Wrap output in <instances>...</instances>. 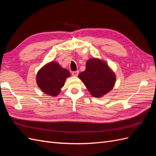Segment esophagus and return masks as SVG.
I'll return each instance as SVG.
<instances>
[{"instance_id": "1", "label": "esophagus", "mask_w": 156, "mask_h": 156, "mask_svg": "<svg viewBox=\"0 0 156 156\" xmlns=\"http://www.w3.org/2000/svg\"><path fill=\"white\" fill-rule=\"evenodd\" d=\"M79 75V72L78 71H75V72H72V75L74 77H77V75Z\"/></svg>"}]
</instances>
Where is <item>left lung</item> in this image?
I'll list each match as a JSON object with an SVG mask.
<instances>
[{
    "instance_id": "obj_1",
    "label": "left lung",
    "mask_w": 156,
    "mask_h": 156,
    "mask_svg": "<svg viewBox=\"0 0 156 156\" xmlns=\"http://www.w3.org/2000/svg\"><path fill=\"white\" fill-rule=\"evenodd\" d=\"M78 77L95 98H101L110 92L116 81L114 72L107 63L94 58L87 60L86 69L80 73Z\"/></svg>"
}]
</instances>
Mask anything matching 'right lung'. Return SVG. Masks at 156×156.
<instances>
[{
    "label": "right lung",
    "instance_id": "1",
    "mask_svg": "<svg viewBox=\"0 0 156 156\" xmlns=\"http://www.w3.org/2000/svg\"><path fill=\"white\" fill-rule=\"evenodd\" d=\"M69 76L70 73L68 69L62 68L60 64L53 61L38 71L36 82L37 86L46 94L56 96L64 87L66 79Z\"/></svg>",
    "mask_w": 156,
    "mask_h": 156
}]
</instances>
